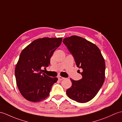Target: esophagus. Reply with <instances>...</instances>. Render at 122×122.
<instances>
[{
    "instance_id": "1",
    "label": "esophagus",
    "mask_w": 122,
    "mask_h": 122,
    "mask_svg": "<svg viewBox=\"0 0 122 122\" xmlns=\"http://www.w3.org/2000/svg\"><path fill=\"white\" fill-rule=\"evenodd\" d=\"M64 78H65L64 77H62V76H59V77H58V80H59V81H62V80H64Z\"/></svg>"
}]
</instances>
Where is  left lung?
<instances>
[{"label": "left lung", "mask_w": 122, "mask_h": 122, "mask_svg": "<svg viewBox=\"0 0 122 122\" xmlns=\"http://www.w3.org/2000/svg\"><path fill=\"white\" fill-rule=\"evenodd\" d=\"M64 45L72 53L77 67L81 68L82 78L74 81L66 90L70 99L79 103H85L94 98L105 80L106 64L100 49L94 44L77 36L66 37Z\"/></svg>", "instance_id": "1"}]
</instances>
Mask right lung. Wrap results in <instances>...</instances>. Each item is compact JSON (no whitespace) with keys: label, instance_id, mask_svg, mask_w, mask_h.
I'll use <instances>...</instances> for the list:
<instances>
[{"label":"right lung","instance_id":"obj_1","mask_svg":"<svg viewBox=\"0 0 122 122\" xmlns=\"http://www.w3.org/2000/svg\"><path fill=\"white\" fill-rule=\"evenodd\" d=\"M62 41V37L38 38L22 51L15 66V76L20 92L27 100L36 102L49 95L58 78L42 73L41 67L49 66L50 58Z\"/></svg>","mask_w":122,"mask_h":122}]
</instances>
